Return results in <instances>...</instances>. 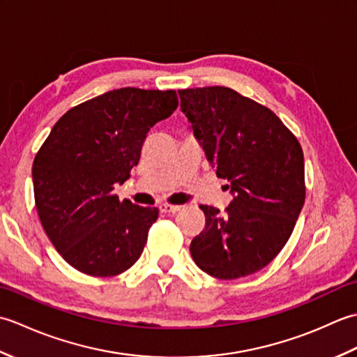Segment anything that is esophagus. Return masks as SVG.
I'll return each mask as SVG.
<instances>
[{"label": "esophagus", "instance_id": "obj_1", "mask_svg": "<svg viewBox=\"0 0 357 357\" xmlns=\"http://www.w3.org/2000/svg\"><path fill=\"white\" fill-rule=\"evenodd\" d=\"M159 210L162 211V213H176V211L181 210V206H172V204H161L159 206Z\"/></svg>", "mask_w": 357, "mask_h": 357}]
</instances>
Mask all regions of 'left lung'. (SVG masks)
Instances as JSON below:
<instances>
[{
	"mask_svg": "<svg viewBox=\"0 0 357 357\" xmlns=\"http://www.w3.org/2000/svg\"><path fill=\"white\" fill-rule=\"evenodd\" d=\"M178 93L196 139L233 195L225 213L199 206L206 227L190 244L193 261L218 279L253 275L284 248L304 207L301 144L268 107L233 89Z\"/></svg>",
	"mask_w": 357,
	"mask_h": 357,
	"instance_id": "left-lung-1",
	"label": "left lung"
}]
</instances>
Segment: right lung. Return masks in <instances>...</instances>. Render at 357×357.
<instances>
[{
  "label": "right lung",
  "instance_id": "1",
  "mask_svg": "<svg viewBox=\"0 0 357 357\" xmlns=\"http://www.w3.org/2000/svg\"><path fill=\"white\" fill-rule=\"evenodd\" d=\"M178 107L174 90L124 87L82 102L58 119L32 167L38 216L73 268L109 278L128 270L147 242L156 207L119 201L147 133Z\"/></svg>",
  "mask_w": 357,
  "mask_h": 357
}]
</instances>
